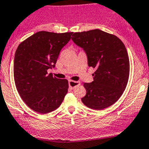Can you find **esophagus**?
Returning a JSON list of instances; mask_svg holds the SVG:
<instances>
[{"mask_svg":"<svg viewBox=\"0 0 149 149\" xmlns=\"http://www.w3.org/2000/svg\"><path fill=\"white\" fill-rule=\"evenodd\" d=\"M78 85H79V81H73V80H70L69 81V87L70 88H72V89L76 88Z\"/></svg>","mask_w":149,"mask_h":149,"instance_id":"1","label":"esophagus"}]
</instances>
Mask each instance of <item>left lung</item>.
Here are the masks:
<instances>
[{"mask_svg": "<svg viewBox=\"0 0 149 149\" xmlns=\"http://www.w3.org/2000/svg\"><path fill=\"white\" fill-rule=\"evenodd\" d=\"M72 40L83 48L88 66L95 68L93 81L84 83L86 95L81 98L84 105L102 110L114 104L128 84L130 62L124 44L116 36L93 29L73 33Z\"/></svg>", "mask_w": 149, "mask_h": 149, "instance_id": "obj_1", "label": "left lung"}]
</instances>
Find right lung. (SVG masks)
<instances>
[{
	"label": "right lung",
	"instance_id": "add662e5",
	"mask_svg": "<svg viewBox=\"0 0 149 149\" xmlns=\"http://www.w3.org/2000/svg\"><path fill=\"white\" fill-rule=\"evenodd\" d=\"M72 34L40 31L22 41L16 49L13 68L16 88L26 105L38 113L57 109L68 93V80L48 74L47 70L54 68Z\"/></svg>",
	"mask_w": 149,
	"mask_h": 149
}]
</instances>
